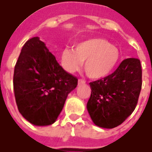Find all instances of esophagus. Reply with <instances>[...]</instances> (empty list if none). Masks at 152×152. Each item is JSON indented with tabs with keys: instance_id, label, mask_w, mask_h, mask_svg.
Instances as JSON below:
<instances>
[{
	"instance_id": "1",
	"label": "esophagus",
	"mask_w": 152,
	"mask_h": 152,
	"mask_svg": "<svg viewBox=\"0 0 152 152\" xmlns=\"http://www.w3.org/2000/svg\"><path fill=\"white\" fill-rule=\"evenodd\" d=\"M85 83H86V80H84L83 79L78 80V84H79V85H81V84H85Z\"/></svg>"
}]
</instances>
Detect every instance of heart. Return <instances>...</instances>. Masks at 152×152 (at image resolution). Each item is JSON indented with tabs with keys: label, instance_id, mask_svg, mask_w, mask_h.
<instances>
[{
	"label": "heart",
	"instance_id": "b5f03b06",
	"mask_svg": "<svg viewBox=\"0 0 152 152\" xmlns=\"http://www.w3.org/2000/svg\"><path fill=\"white\" fill-rule=\"evenodd\" d=\"M120 58L117 47L104 39L94 38L77 44L75 49L66 48L62 53L63 66L68 72L80 69L85 62L86 74L93 79L107 76L114 69Z\"/></svg>",
	"mask_w": 152,
	"mask_h": 152
}]
</instances>
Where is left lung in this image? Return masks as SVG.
<instances>
[{"instance_id": "obj_1", "label": "left lung", "mask_w": 152, "mask_h": 152, "mask_svg": "<svg viewBox=\"0 0 152 152\" xmlns=\"http://www.w3.org/2000/svg\"><path fill=\"white\" fill-rule=\"evenodd\" d=\"M142 66L135 58L124 59L114 72L89 83L87 110L99 127H117L134 112L142 89Z\"/></svg>"}]
</instances>
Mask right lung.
<instances>
[{
    "label": "right lung",
    "mask_w": 152,
    "mask_h": 152,
    "mask_svg": "<svg viewBox=\"0 0 152 152\" xmlns=\"http://www.w3.org/2000/svg\"><path fill=\"white\" fill-rule=\"evenodd\" d=\"M78 79L66 72L43 41L32 37L24 44L15 64L14 92L18 112L38 126L55 122Z\"/></svg>",
    "instance_id": "1"
}]
</instances>
